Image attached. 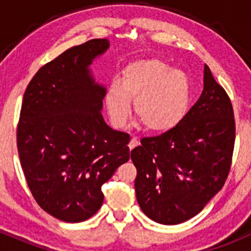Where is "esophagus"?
<instances>
[{"label":"esophagus","instance_id":"34e87169","mask_svg":"<svg viewBox=\"0 0 251 251\" xmlns=\"http://www.w3.org/2000/svg\"><path fill=\"white\" fill-rule=\"evenodd\" d=\"M137 146H138V139H137L136 137H133V138L130 139V142H129V150L132 151L133 148L137 147Z\"/></svg>","mask_w":251,"mask_h":251}]
</instances>
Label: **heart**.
I'll list each match as a JSON object with an SVG mask.
<instances>
[{
	"label": "heart",
	"instance_id": "b5f03b06",
	"mask_svg": "<svg viewBox=\"0 0 251 251\" xmlns=\"http://www.w3.org/2000/svg\"><path fill=\"white\" fill-rule=\"evenodd\" d=\"M130 99H134L137 117L147 129L166 132L176 127L187 113L190 81L185 73L172 70L161 60H137L123 70L122 85L113 83L106 92V109L117 128L129 118Z\"/></svg>",
	"mask_w": 251,
	"mask_h": 251
}]
</instances>
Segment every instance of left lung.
I'll return each mask as SVG.
<instances>
[{
    "label": "left lung",
    "instance_id": "left-lung-1",
    "mask_svg": "<svg viewBox=\"0 0 251 251\" xmlns=\"http://www.w3.org/2000/svg\"><path fill=\"white\" fill-rule=\"evenodd\" d=\"M235 145L229 95L205 65L203 90L176 127L145 137L130 152L142 211L163 225L196 216L229 176Z\"/></svg>",
    "mask_w": 251,
    "mask_h": 251
}]
</instances>
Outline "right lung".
Returning a JSON list of instances; mask_svg holds the SVG:
<instances>
[{
    "label": "right lung",
    "instance_id": "1",
    "mask_svg": "<svg viewBox=\"0 0 251 251\" xmlns=\"http://www.w3.org/2000/svg\"><path fill=\"white\" fill-rule=\"evenodd\" d=\"M109 46L93 39L64 51L34 75L17 123L20 163L44 211L65 223L97 214L101 186L129 159L128 133L113 130L100 109L105 89L88 66Z\"/></svg>",
    "mask_w": 251,
    "mask_h": 251
}]
</instances>
